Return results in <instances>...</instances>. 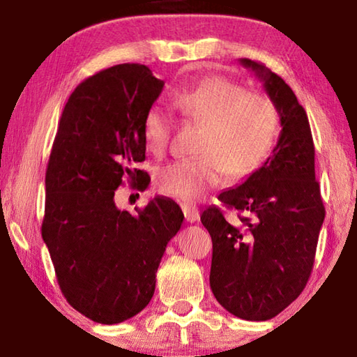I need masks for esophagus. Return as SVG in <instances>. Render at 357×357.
<instances>
[{
    "label": "esophagus",
    "instance_id": "esophagus-1",
    "mask_svg": "<svg viewBox=\"0 0 357 357\" xmlns=\"http://www.w3.org/2000/svg\"><path fill=\"white\" fill-rule=\"evenodd\" d=\"M181 208H183V213L187 222H197L200 219V211L195 206V204H190V203H183L181 204Z\"/></svg>",
    "mask_w": 357,
    "mask_h": 357
}]
</instances>
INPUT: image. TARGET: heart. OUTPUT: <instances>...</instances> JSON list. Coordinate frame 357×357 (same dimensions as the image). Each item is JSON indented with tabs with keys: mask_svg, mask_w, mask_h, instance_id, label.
<instances>
[{
	"mask_svg": "<svg viewBox=\"0 0 357 357\" xmlns=\"http://www.w3.org/2000/svg\"><path fill=\"white\" fill-rule=\"evenodd\" d=\"M172 102L183 116L202 124L200 155L176 160L155 174L157 189L179 200L195 202L219 184L223 173L243 178L263 164L279 135V114L268 96L245 91L225 77H209L176 89ZM173 119L165 108L153 105L144 113V146L154 155L168 149Z\"/></svg>",
	"mask_w": 357,
	"mask_h": 357,
	"instance_id": "heart-1",
	"label": "heart"
}]
</instances>
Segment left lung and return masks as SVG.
I'll return each instance as SVG.
<instances>
[{
	"instance_id": "obj_1",
	"label": "left lung",
	"mask_w": 357,
	"mask_h": 357,
	"mask_svg": "<svg viewBox=\"0 0 357 357\" xmlns=\"http://www.w3.org/2000/svg\"><path fill=\"white\" fill-rule=\"evenodd\" d=\"M255 72L277 108L280 135L258 170L219 200L236 209L203 211L213 239L209 283L219 304L234 317L266 321L285 310L309 280L324 206L315 179V146L307 113L293 89L264 64L241 58Z\"/></svg>"
}]
</instances>
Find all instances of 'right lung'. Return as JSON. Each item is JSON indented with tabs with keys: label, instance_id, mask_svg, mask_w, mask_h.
Returning a JSON list of instances; mask_svg holds the SVG:
<instances>
[{
	"label": "right lung",
	"instance_id": "obj_1",
	"mask_svg": "<svg viewBox=\"0 0 357 357\" xmlns=\"http://www.w3.org/2000/svg\"><path fill=\"white\" fill-rule=\"evenodd\" d=\"M164 82L143 64H118L86 78L66 104L45 173L42 238L69 304L89 319L116 324L149 304L165 247L184 214L155 197L132 215L114 203L129 179L148 176L142 123Z\"/></svg>",
	"mask_w": 357,
	"mask_h": 357
}]
</instances>
